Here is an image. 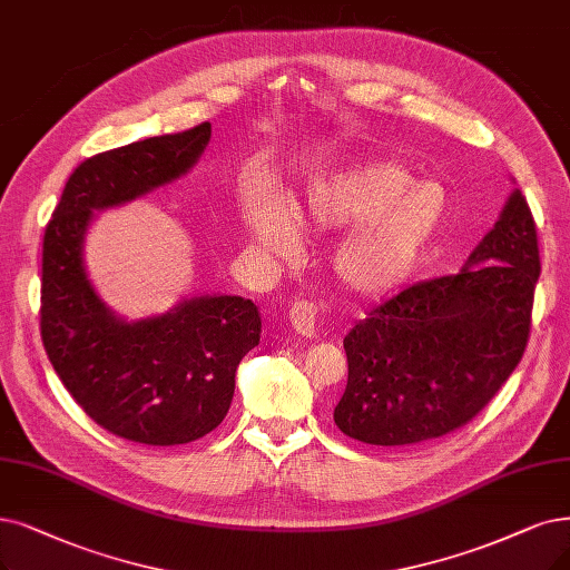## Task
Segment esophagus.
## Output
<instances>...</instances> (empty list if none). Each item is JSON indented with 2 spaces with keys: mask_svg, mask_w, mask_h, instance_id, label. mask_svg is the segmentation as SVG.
<instances>
[{
  "mask_svg": "<svg viewBox=\"0 0 570 570\" xmlns=\"http://www.w3.org/2000/svg\"><path fill=\"white\" fill-rule=\"evenodd\" d=\"M289 323L297 330V334L311 338L317 332V323H321V308L313 302H294L289 306Z\"/></svg>",
  "mask_w": 570,
  "mask_h": 570,
  "instance_id": "34e87169",
  "label": "esophagus"
}]
</instances>
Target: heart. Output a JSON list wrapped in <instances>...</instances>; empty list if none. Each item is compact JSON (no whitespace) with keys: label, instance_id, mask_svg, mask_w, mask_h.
I'll list each match as a JSON object with an SVG mask.
<instances>
[{"label":"heart","instance_id":"obj_1","mask_svg":"<svg viewBox=\"0 0 570 570\" xmlns=\"http://www.w3.org/2000/svg\"><path fill=\"white\" fill-rule=\"evenodd\" d=\"M446 191L414 181L402 166L367 161L311 179L294 217L278 206L249 208L247 234L266 253L297 257L306 232H347L332 255L336 283L355 297H385L416 278L438 243Z\"/></svg>","mask_w":570,"mask_h":570}]
</instances>
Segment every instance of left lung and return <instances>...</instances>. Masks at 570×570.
<instances>
[{"label": "left lung", "mask_w": 570, "mask_h": 570, "mask_svg": "<svg viewBox=\"0 0 570 570\" xmlns=\"http://www.w3.org/2000/svg\"><path fill=\"white\" fill-rule=\"evenodd\" d=\"M538 276L535 222L512 189L459 276L412 285L346 334L338 430L364 444L404 446L468 423L527 348Z\"/></svg>", "instance_id": "1"}]
</instances>
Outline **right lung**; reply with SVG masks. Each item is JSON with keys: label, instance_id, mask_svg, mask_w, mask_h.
<instances>
[{"label": "right lung", "instance_id": "right-lung-1", "mask_svg": "<svg viewBox=\"0 0 570 570\" xmlns=\"http://www.w3.org/2000/svg\"><path fill=\"white\" fill-rule=\"evenodd\" d=\"M208 142L210 124H200L86 158L43 234V348L83 412L138 444H187L224 421L238 364L259 344L262 315L253 299L194 294L128 321L88 276L86 234L98 213L185 177Z\"/></svg>", "mask_w": 570, "mask_h": 570}]
</instances>
